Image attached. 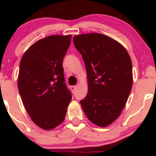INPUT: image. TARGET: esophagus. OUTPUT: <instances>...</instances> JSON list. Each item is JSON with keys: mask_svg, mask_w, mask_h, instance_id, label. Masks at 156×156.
I'll use <instances>...</instances> for the list:
<instances>
[{"mask_svg": "<svg viewBox=\"0 0 156 156\" xmlns=\"http://www.w3.org/2000/svg\"><path fill=\"white\" fill-rule=\"evenodd\" d=\"M76 88H77V87L76 86H72L71 87V89L73 92H75V91L76 90Z\"/></svg>", "mask_w": 156, "mask_h": 156, "instance_id": "34e87169", "label": "esophagus"}]
</instances>
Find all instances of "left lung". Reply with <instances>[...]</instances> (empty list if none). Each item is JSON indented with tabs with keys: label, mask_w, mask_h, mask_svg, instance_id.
<instances>
[{
	"label": "left lung",
	"mask_w": 156,
	"mask_h": 156,
	"mask_svg": "<svg viewBox=\"0 0 156 156\" xmlns=\"http://www.w3.org/2000/svg\"><path fill=\"white\" fill-rule=\"evenodd\" d=\"M73 41L88 80V93L80 104L89 121L106 126L121 114L131 91V57L120 43L102 34L76 35Z\"/></svg>",
	"instance_id": "left-lung-1"
}]
</instances>
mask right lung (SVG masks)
I'll return each instance as SVG.
<instances>
[{"label": "right lung", "instance_id": "obj_1", "mask_svg": "<svg viewBox=\"0 0 156 156\" xmlns=\"http://www.w3.org/2000/svg\"><path fill=\"white\" fill-rule=\"evenodd\" d=\"M72 35H51L23 55L18 87L25 108L38 126L50 130L65 120L72 94L65 84L62 62Z\"/></svg>", "mask_w": 156, "mask_h": 156}]
</instances>
